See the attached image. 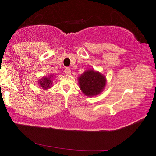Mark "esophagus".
I'll list each match as a JSON object with an SVG mask.
<instances>
[{"instance_id":"34e87169","label":"esophagus","mask_w":156,"mask_h":156,"mask_svg":"<svg viewBox=\"0 0 156 156\" xmlns=\"http://www.w3.org/2000/svg\"><path fill=\"white\" fill-rule=\"evenodd\" d=\"M64 72H65V74H67V75H69V74H71V70H70L69 68H68V67L65 68V71H64Z\"/></svg>"}]
</instances>
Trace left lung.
Wrapping results in <instances>:
<instances>
[{"label":"left lung","mask_w":156,"mask_h":156,"mask_svg":"<svg viewBox=\"0 0 156 156\" xmlns=\"http://www.w3.org/2000/svg\"><path fill=\"white\" fill-rule=\"evenodd\" d=\"M78 80L80 89L88 97L99 94L103 91L106 84L105 76L94 69L85 71Z\"/></svg>","instance_id":"1"}]
</instances>
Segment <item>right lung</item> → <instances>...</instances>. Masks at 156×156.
I'll list each match as a JSON object with an SVG mask.
<instances>
[{"mask_svg":"<svg viewBox=\"0 0 156 156\" xmlns=\"http://www.w3.org/2000/svg\"><path fill=\"white\" fill-rule=\"evenodd\" d=\"M52 77H53V74H51L49 77L44 76V77H42L39 80L38 84H39L40 86L44 89L50 88L52 85Z\"/></svg>","mask_w":156,"mask_h":156,"instance_id":"right-lung-1","label":"right lung"}]
</instances>
